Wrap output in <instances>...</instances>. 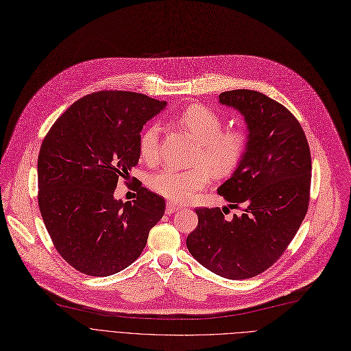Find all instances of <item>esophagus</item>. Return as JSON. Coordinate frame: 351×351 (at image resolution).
I'll return each instance as SVG.
<instances>
[{
	"mask_svg": "<svg viewBox=\"0 0 351 351\" xmlns=\"http://www.w3.org/2000/svg\"><path fill=\"white\" fill-rule=\"evenodd\" d=\"M178 209H181V206L180 205H177V204H174V202H167L166 204V213L167 215H171V213H174V212H177Z\"/></svg>",
	"mask_w": 351,
	"mask_h": 351,
	"instance_id": "obj_1",
	"label": "esophagus"
}]
</instances>
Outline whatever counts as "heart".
<instances>
[{
	"label": "heart",
	"mask_w": 351,
	"mask_h": 351,
	"mask_svg": "<svg viewBox=\"0 0 351 351\" xmlns=\"http://www.w3.org/2000/svg\"><path fill=\"white\" fill-rule=\"evenodd\" d=\"M185 130L198 142L194 165L190 170L165 167L153 173L147 182L152 190L176 202L190 201L209 184V173L215 178L229 177L243 160L247 138L237 128L225 129L219 114L201 104H191L169 119ZM161 128L149 125L139 139L141 157L147 163H156L160 156Z\"/></svg>",
	"instance_id": "obj_1"
}]
</instances>
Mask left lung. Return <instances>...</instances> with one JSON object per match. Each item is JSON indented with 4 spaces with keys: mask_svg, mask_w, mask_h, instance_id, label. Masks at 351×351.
Listing matches in <instances>:
<instances>
[{
    "mask_svg": "<svg viewBox=\"0 0 351 351\" xmlns=\"http://www.w3.org/2000/svg\"><path fill=\"white\" fill-rule=\"evenodd\" d=\"M247 123L243 160L218 193L243 213L225 219L228 208H198L186 247L212 273L252 278L271 267L298 232L309 205L311 150L300 122L284 105L253 90L219 95Z\"/></svg>",
    "mask_w": 351,
    "mask_h": 351,
    "instance_id": "left-lung-1",
    "label": "left lung"
}]
</instances>
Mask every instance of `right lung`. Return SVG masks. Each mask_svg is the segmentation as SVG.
Wrapping results in <instances>:
<instances>
[{
	"mask_svg": "<svg viewBox=\"0 0 351 351\" xmlns=\"http://www.w3.org/2000/svg\"><path fill=\"white\" fill-rule=\"evenodd\" d=\"M167 105L145 94L98 91L53 123L38 157V202L59 254L80 273L117 274L136 260L165 199L141 186L115 199L119 178L138 165L143 125Z\"/></svg>",
	"mask_w": 351,
	"mask_h": 351,
	"instance_id": "add662e5",
	"label": "right lung"
}]
</instances>
